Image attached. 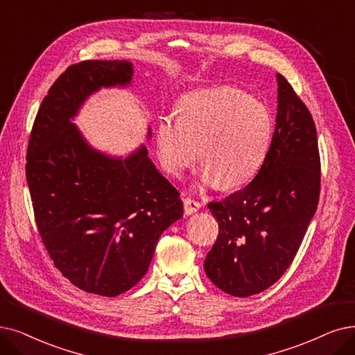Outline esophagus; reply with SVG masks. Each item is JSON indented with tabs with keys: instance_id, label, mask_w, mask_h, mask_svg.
I'll use <instances>...</instances> for the list:
<instances>
[{
	"instance_id": "esophagus-1",
	"label": "esophagus",
	"mask_w": 355,
	"mask_h": 355,
	"mask_svg": "<svg viewBox=\"0 0 355 355\" xmlns=\"http://www.w3.org/2000/svg\"><path fill=\"white\" fill-rule=\"evenodd\" d=\"M183 208H185V214L191 216V214H193V212H196L198 209L201 208V204L195 201V200H192V198H185V200H183Z\"/></svg>"
}]
</instances>
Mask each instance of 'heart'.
I'll list each match as a JSON object with an SVG mask.
<instances>
[{
    "instance_id": "obj_1",
    "label": "heart",
    "mask_w": 355,
    "mask_h": 355,
    "mask_svg": "<svg viewBox=\"0 0 355 355\" xmlns=\"http://www.w3.org/2000/svg\"><path fill=\"white\" fill-rule=\"evenodd\" d=\"M178 113L160 116L155 126V154L167 175L182 176L198 155L204 162L200 187L232 189L258 173L274 131L263 103L240 89L216 86L183 96Z\"/></svg>"
}]
</instances>
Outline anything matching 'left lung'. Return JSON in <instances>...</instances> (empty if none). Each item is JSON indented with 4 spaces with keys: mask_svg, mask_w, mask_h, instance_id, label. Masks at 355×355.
I'll list each match as a JSON object with an SVG mask.
<instances>
[{
    "mask_svg": "<svg viewBox=\"0 0 355 355\" xmlns=\"http://www.w3.org/2000/svg\"><path fill=\"white\" fill-rule=\"evenodd\" d=\"M275 130L253 180L223 201L209 202L218 237L204 269L236 297L271 287L291 265L313 218L320 192L316 126L309 109L279 74Z\"/></svg>",
    "mask_w": 355,
    "mask_h": 355,
    "instance_id": "1",
    "label": "left lung"
}]
</instances>
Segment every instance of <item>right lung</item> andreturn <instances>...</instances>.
Here are the masks:
<instances>
[{"label": "right lung", "mask_w": 355, "mask_h": 355, "mask_svg": "<svg viewBox=\"0 0 355 355\" xmlns=\"http://www.w3.org/2000/svg\"><path fill=\"white\" fill-rule=\"evenodd\" d=\"M132 74L130 61L67 68L39 107L27 148L26 178L49 257L76 287L105 297L146 275L162 233L183 216L179 192L146 146L126 157L109 155L73 122L93 93L130 86Z\"/></svg>", "instance_id": "right-lung-1"}]
</instances>
